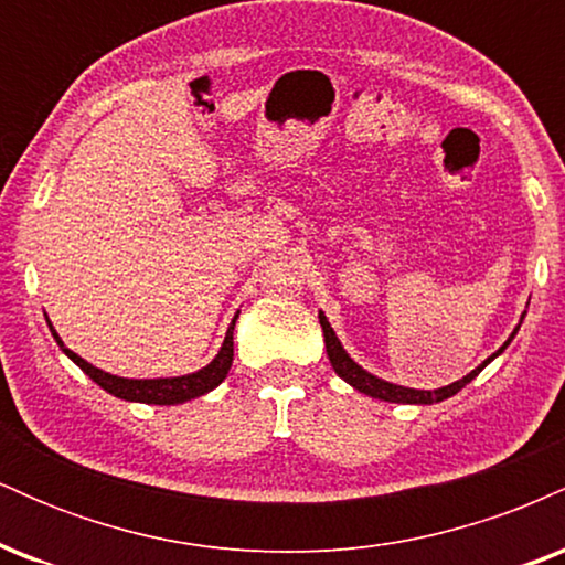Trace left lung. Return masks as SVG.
<instances>
[{"mask_svg":"<svg viewBox=\"0 0 565 565\" xmlns=\"http://www.w3.org/2000/svg\"><path fill=\"white\" fill-rule=\"evenodd\" d=\"M319 321H321V329H323V342H327V355H329V361H332V369H334V372L340 374V377L345 380L348 385H353L355 391H359V393H366V395H372V398L387 401V404H438V401L451 398L454 393H459V391H462L465 385H468L470 380H476L478 374H481L483 369L489 366L491 361H494L497 355L502 353V350L510 345L512 337L518 334V327H521V323H518L515 332L510 334V340L504 342V345L499 348L497 353H491L489 359H486L481 366L472 369V372L468 374V377H462V380L451 382V385H446V387H438V391H414V387L393 385V382H385V380L374 377V374H369L364 366L355 364V361L350 359V355L345 353V348H342V342L337 340V334H334L332 323L327 321V316L319 313Z\"/></svg>","mask_w":565,"mask_h":565,"instance_id":"8db88e82","label":"left lung"}]
</instances>
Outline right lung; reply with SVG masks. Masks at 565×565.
Wrapping results in <instances>:
<instances>
[{
    "label": "right lung",
    "instance_id": "right-lung-1",
    "mask_svg": "<svg viewBox=\"0 0 565 565\" xmlns=\"http://www.w3.org/2000/svg\"><path fill=\"white\" fill-rule=\"evenodd\" d=\"M236 319H238V313L233 316L228 332H225L223 348L217 350L215 359H212L204 369H199V372H193V374H183V377H159V380L116 377V374H108V372H103V369L87 364V361H84L82 355H76L74 350H68L66 345H63V340H61V337H57V332L53 329V323H50V321L47 323H50V332H53L55 342H57V345H61L63 353H66L68 359L74 361V364L79 366L89 380L97 382V385H100L103 391H108L111 395H116V398L138 401V404L172 406V404H185V401L199 398V395L215 391L220 382L228 377L231 364H233V327H236Z\"/></svg>",
    "mask_w": 565,
    "mask_h": 565
}]
</instances>
